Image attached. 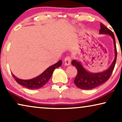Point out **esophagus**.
Instances as JSON below:
<instances>
[{"label":"esophagus","instance_id":"1","mask_svg":"<svg viewBox=\"0 0 122 122\" xmlns=\"http://www.w3.org/2000/svg\"><path fill=\"white\" fill-rule=\"evenodd\" d=\"M71 57H70V56H67V57L65 58L64 64L66 65V66H69V65L71 64Z\"/></svg>","mask_w":122,"mask_h":122}]
</instances>
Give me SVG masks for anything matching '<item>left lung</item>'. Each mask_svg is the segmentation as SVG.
Here are the masks:
<instances>
[{
    "instance_id": "1",
    "label": "left lung",
    "mask_w": 122,
    "mask_h": 122,
    "mask_svg": "<svg viewBox=\"0 0 122 122\" xmlns=\"http://www.w3.org/2000/svg\"><path fill=\"white\" fill-rule=\"evenodd\" d=\"M99 34L109 35L113 39L115 53L114 59L108 69L102 72L99 73L90 72L85 69L81 61L76 59L73 60V61H71V64L76 66L78 72L76 77L75 78L74 82L76 86L80 89H91L103 84L110 78L114 68L117 52L116 40H115L114 34L102 23H101Z\"/></svg>"
}]
</instances>
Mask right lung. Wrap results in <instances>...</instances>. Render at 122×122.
Masks as SVG:
<instances>
[{
  "mask_svg": "<svg viewBox=\"0 0 122 122\" xmlns=\"http://www.w3.org/2000/svg\"><path fill=\"white\" fill-rule=\"evenodd\" d=\"M61 64H62V61L61 60L56 64L48 67L39 76L31 79L24 80L19 79L15 76L13 73H11V74H12L13 78H14L16 82L20 85H21L22 86H24V87L27 88L28 89H39V88H41L43 86H44L48 82V81L51 79L55 69L61 66Z\"/></svg>",
  "mask_w": 122,
  "mask_h": 122,
  "instance_id": "obj_1",
  "label": "right lung"
}]
</instances>
